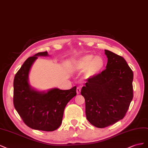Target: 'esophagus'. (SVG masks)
Masks as SVG:
<instances>
[{
	"mask_svg": "<svg viewBox=\"0 0 148 148\" xmlns=\"http://www.w3.org/2000/svg\"><path fill=\"white\" fill-rule=\"evenodd\" d=\"M81 87H77V89H76V92H77V94H79L80 93H81Z\"/></svg>",
	"mask_w": 148,
	"mask_h": 148,
	"instance_id": "1",
	"label": "esophagus"
}]
</instances>
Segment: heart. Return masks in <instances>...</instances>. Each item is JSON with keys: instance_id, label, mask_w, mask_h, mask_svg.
<instances>
[{"instance_id": "b5f03b06", "label": "heart", "mask_w": 148, "mask_h": 148, "mask_svg": "<svg viewBox=\"0 0 148 148\" xmlns=\"http://www.w3.org/2000/svg\"><path fill=\"white\" fill-rule=\"evenodd\" d=\"M105 66V61L101 56L86 54L73 62V68L76 71H84L86 78H90L98 75Z\"/></svg>"}]
</instances>
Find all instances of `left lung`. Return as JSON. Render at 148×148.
Instances as JSON below:
<instances>
[{"label": "left lung", "mask_w": 148, "mask_h": 148, "mask_svg": "<svg viewBox=\"0 0 148 148\" xmlns=\"http://www.w3.org/2000/svg\"><path fill=\"white\" fill-rule=\"evenodd\" d=\"M106 69L87 79L81 89L87 120L97 128H105L123 119L133 97V73L125 59L105 49Z\"/></svg>", "instance_id": "left-lung-1"}]
</instances>
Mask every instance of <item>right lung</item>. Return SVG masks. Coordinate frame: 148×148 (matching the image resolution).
<instances>
[{
    "label": "right lung",
    "mask_w": 148,
    "mask_h": 148,
    "mask_svg": "<svg viewBox=\"0 0 148 148\" xmlns=\"http://www.w3.org/2000/svg\"><path fill=\"white\" fill-rule=\"evenodd\" d=\"M47 51L28 58L15 74L14 81L15 108L28 127L53 132L60 127L67 103L76 95V87L69 90L51 88L48 92L35 90L28 83V75L37 56H48Z\"/></svg>",
    "instance_id": "1"
}]
</instances>
